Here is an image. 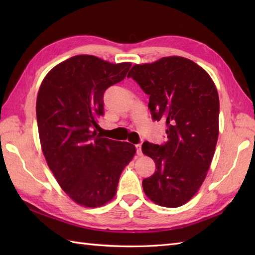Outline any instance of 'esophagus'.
Here are the masks:
<instances>
[{
  "label": "esophagus",
  "mask_w": 255,
  "mask_h": 255,
  "mask_svg": "<svg viewBox=\"0 0 255 255\" xmlns=\"http://www.w3.org/2000/svg\"><path fill=\"white\" fill-rule=\"evenodd\" d=\"M136 150H137V154H138V155H141V154H142V151H141V143H138V144H136Z\"/></svg>",
  "instance_id": "1"
}]
</instances>
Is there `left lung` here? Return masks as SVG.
<instances>
[{"label":"left lung","mask_w":255,"mask_h":255,"mask_svg":"<svg viewBox=\"0 0 255 255\" xmlns=\"http://www.w3.org/2000/svg\"><path fill=\"white\" fill-rule=\"evenodd\" d=\"M132 78L149 95L153 121L166 124L163 144L144 141L142 152L155 163L142 187L153 203L180 207L202 186L219 133V97L214 81L198 64L183 57H164L134 64Z\"/></svg>","instance_id":"left-lung-1"}]
</instances>
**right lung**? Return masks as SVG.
Returning <instances> with one entry per match:
<instances>
[{"label":"right lung","instance_id":"add662e5","mask_svg":"<svg viewBox=\"0 0 255 255\" xmlns=\"http://www.w3.org/2000/svg\"><path fill=\"white\" fill-rule=\"evenodd\" d=\"M130 62L74 56L52 68L38 91V132L47 164L68 196L95 208L114 198L134 145L97 133L105 91L125 79Z\"/></svg>","mask_w":255,"mask_h":255}]
</instances>
